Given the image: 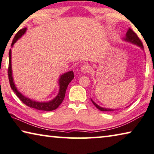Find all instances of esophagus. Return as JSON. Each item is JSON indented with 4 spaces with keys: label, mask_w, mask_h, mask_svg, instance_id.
<instances>
[{
    "label": "esophagus",
    "mask_w": 154,
    "mask_h": 154,
    "mask_svg": "<svg viewBox=\"0 0 154 154\" xmlns=\"http://www.w3.org/2000/svg\"><path fill=\"white\" fill-rule=\"evenodd\" d=\"M90 70H91V66L88 65H84L82 66L81 68L82 72L84 73V74H86V73L88 72Z\"/></svg>",
    "instance_id": "esophagus-1"
}]
</instances>
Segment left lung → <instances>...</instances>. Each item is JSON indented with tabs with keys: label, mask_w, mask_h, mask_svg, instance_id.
Wrapping results in <instances>:
<instances>
[{
	"label": "left lung",
	"mask_w": 154,
	"mask_h": 154,
	"mask_svg": "<svg viewBox=\"0 0 154 154\" xmlns=\"http://www.w3.org/2000/svg\"><path fill=\"white\" fill-rule=\"evenodd\" d=\"M122 39L125 41H127V42L131 43H132V44L137 45V46L140 47L142 50H144L143 45V43H142L141 41L140 40V38H138V36H137V34L135 33L133 31L131 28H128L127 32L126 33L125 36L122 38ZM91 100L92 101V102H93V104L96 106V108L102 111H116V110H117L116 109H108V108L102 107V106H99L98 104H96V103L94 102V101L92 100L91 98Z\"/></svg>",
	"instance_id": "8db88e82"
}]
</instances>
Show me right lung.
I'll return each instance as SVG.
<instances>
[{
	"label": "right lung",
	"mask_w": 154,
	"mask_h": 154,
	"mask_svg": "<svg viewBox=\"0 0 154 154\" xmlns=\"http://www.w3.org/2000/svg\"><path fill=\"white\" fill-rule=\"evenodd\" d=\"M27 27H24L21 29H20L16 34L14 38L12 43H11V46L12 48L14 46V44L17 42V41L20 38L23 36L25 33L26 32ZM8 77H9V81H10V86L13 91L16 93L17 97L26 104L27 106H29L30 108H33V109L41 110V111H51L57 109L61 103H62L63 100L65 97L66 91V89L68 88V84L70 82L72 81L74 78V73L73 71L70 70L69 72L63 73L59 76L58 79V84H59V93L57 95L53 98L52 100L48 101V102H38V101H35L34 100H32L30 98L27 97L26 96L23 95V94L18 91L17 86H15L14 82V79L12 76V70H11V50H10L9 52V68H8Z\"/></svg>",
	"instance_id": "add662e5"
}]
</instances>
